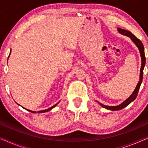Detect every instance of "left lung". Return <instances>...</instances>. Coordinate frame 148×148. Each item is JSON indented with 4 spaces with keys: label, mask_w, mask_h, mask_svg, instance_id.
I'll return each instance as SVG.
<instances>
[{
    "label": "left lung",
    "mask_w": 148,
    "mask_h": 148,
    "mask_svg": "<svg viewBox=\"0 0 148 148\" xmlns=\"http://www.w3.org/2000/svg\"><path fill=\"white\" fill-rule=\"evenodd\" d=\"M118 31L120 33H121L123 35H127V36L130 37L132 40L134 41L135 44H136L137 47H138L139 52H140V55H141V70H140V78H139V81L137 84V86L136 89H135L134 92H133V94L130 96V97L128 98L125 101H124L123 103L121 105H118V106H115V107H111V106H106L103 105L102 103H99L100 105L102 106V107L105 108V109H109V110H112V111H118V110H121L122 109H123L125 107H127L129 104H130L133 101H134L136 99V98L137 97V94H138L139 90V87L141 86V82H142L143 80V68H144L145 64V53H144V47H143V45L141 41L139 40L138 38L135 36L134 34H132V32H128V31L125 30V29H122L121 28H118Z\"/></svg>",
    "instance_id": "left-lung-1"
}]
</instances>
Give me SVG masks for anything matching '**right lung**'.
<instances>
[{
    "label": "right lung",
    "instance_id": "obj_1",
    "mask_svg": "<svg viewBox=\"0 0 148 148\" xmlns=\"http://www.w3.org/2000/svg\"><path fill=\"white\" fill-rule=\"evenodd\" d=\"M58 103L57 104H56L55 105H53V106H52V107H50V108H49V109H45V110H43V111H38V112H36V111H30V110H28V109H26V110H27L28 111H29V112H31V113H45V112H47V111H50V110L51 109H53V107H55L56 105H58ZM25 109V108H24Z\"/></svg>",
    "mask_w": 148,
    "mask_h": 148
}]
</instances>
